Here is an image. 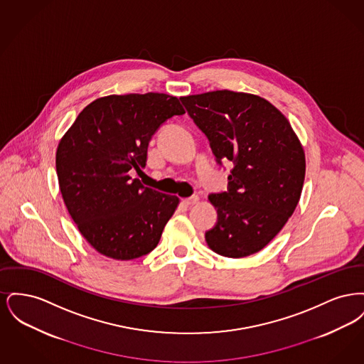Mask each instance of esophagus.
<instances>
[{"mask_svg": "<svg viewBox=\"0 0 364 364\" xmlns=\"http://www.w3.org/2000/svg\"><path fill=\"white\" fill-rule=\"evenodd\" d=\"M198 200H199V196L193 195V196H190V198H186V199H183V203H184V205H187V206H192V205L198 203Z\"/></svg>", "mask_w": 364, "mask_h": 364, "instance_id": "1", "label": "esophagus"}]
</instances>
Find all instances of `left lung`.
<instances>
[{"label": "left lung", "instance_id": "left-lung-1", "mask_svg": "<svg viewBox=\"0 0 364 364\" xmlns=\"http://www.w3.org/2000/svg\"><path fill=\"white\" fill-rule=\"evenodd\" d=\"M180 100L217 164H233L228 191L208 195L218 217L208 245L228 258L252 255L294 214L306 174L303 147L287 117L258 95L218 90Z\"/></svg>", "mask_w": 364, "mask_h": 364}]
</instances>
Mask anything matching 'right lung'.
Returning <instances> with one entry per match:
<instances>
[{
	"mask_svg": "<svg viewBox=\"0 0 364 364\" xmlns=\"http://www.w3.org/2000/svg\"><path fill=\"white\" fill-rule=\"evenodd\" d=\"M184 113L168 94L107 95L87 105L60 140L55 169L64 203L100 254L131 260L156 248L178 198L144 187L129 171L146 166L156 129Z\"/></svg>",
	"mask_w": 364,
	"mask_h": 364,
	"instance_id": "right-lung-1",
	"label": "right lung"
}]
</instances>
